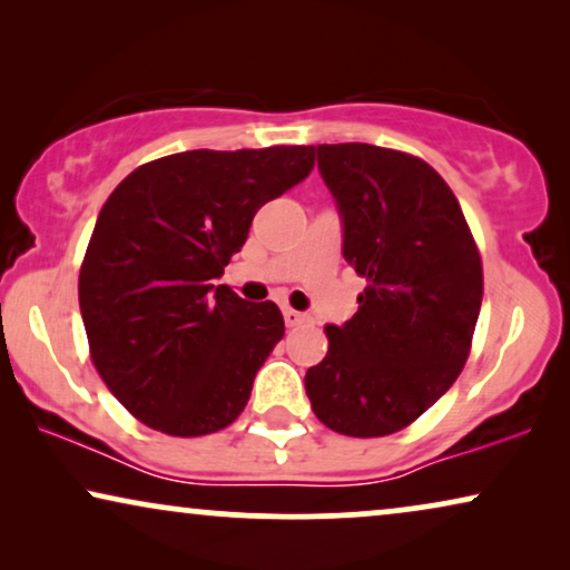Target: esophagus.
I'll return each mask as SVG.
<instances>
[{
	"instance_id": "1",
	"label": "esophagus",
	"mask_w": 570,
	"mask_h": 570,
	"mask_svg": "<svg viewBox=\"0 0 570 570\" xmlns=\"http://www.w3.org/2000/svg\"><path fill=\"white\" fill-rule=\"evenodd\" d=\"M283 316L287 326H301L306 322V314H301V311H293V308H283Z\"/></svg>"
}]
</instances>
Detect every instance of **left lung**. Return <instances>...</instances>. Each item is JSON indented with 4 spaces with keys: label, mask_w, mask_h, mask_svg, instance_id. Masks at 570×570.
I'll return each mask as SVG.
<instances>
[{
    "label": "left lung",
    "mask_w": 570,
    "mask_h": 570,
    "mask_svg": "<svg viewBox=\"0 0 570 570\" xmlns=\"http://www.w3.org/2000/svg\"><path fill=\"white\" fill-rule=\"evenodd\" d=\"M316 155L342 256L368 285L350 322L326 326L330 350L306 371V394L326 428L376 439L407 428L462 373L482 262L454 191L425 160L365 142Z\"/></svg>",
    "instance_id": "1"
}]
</instances>
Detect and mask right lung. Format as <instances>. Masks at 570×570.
Masks as SVG:
<instances>
[{
	"instance_id": "obj_1",
	"label": "right lung",
	"mask_w": 570,
	"mask_h": 570,
	"mask_svg": "<svg viewBox=\"0 0 570 570\" xmlns=\"http://www.w3.org/2000/svg\"><path fill=\"white\" fill-rule=\"evenodd\" d=\"M314 168V147L189 150L145 163L100 209L80 269L92 363L139 423L168 435L228 428L285 334L272 301L215 285L256 209Z\"/></svg>"
}]
</instances>
